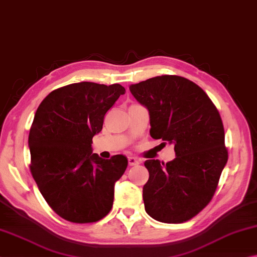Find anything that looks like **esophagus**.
I'll return each instance as SVG.
<instances>
[{
	"label": "esophagus",
	"mask_w": 257,
	"mask_h": 257,
	"mask_svg": "<svg viewBox=\"0 0 257 257\" xmlns=\"http://www.w3.org/2000/svg\"><path fill=\"white\" fill-rule=\"evenodd\" d=\"M128 165L130 166H137L140 164V161H139L137 158H134V157H128Z\"/></svg>",
	"instance_id": "obj_1"
}]
</instances>
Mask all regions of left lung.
<instances>
[{
  "mask_svg": "<svg viewBox=\"0 0 257 257\" xmlns=\"http://www.w3.org/2000/svg\"><path fill=\"white\" fill-rule=\"evenodd\" d=\"M150 115V136L174 145L176 158L145 163L147 213L157 221L182 223L212 199L228 160L219 111L199 85L178 75H161L130 85Z\"/></svg>",
  "mask_w": 257,
  "mask_h": 257,
  "instance_id": "8db88e82",
  "label": "left lung"
}]
</instances>
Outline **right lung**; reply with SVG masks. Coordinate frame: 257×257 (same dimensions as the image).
Returning <instances> with one entry per match:
<instances>
[{
  "instance_id": "obj_1",
  "label": "right lung",
  "mask_w": 257,
  "mask_h": 257,
  "mask_svg": "<svg viewBox=\"0 0 257 257\" xmlns=\"http://www.w3.org/2000/svg\"><path fill=\"white\" fill-rule=\"evenodd\" d=\"M124 93L118 83H72L54 90L36 110L28 139L30 172L48 205L67 221L96 222L111 210L127 159H101L91 145L105 114Z\"/></svg>"
}]
</instances>
